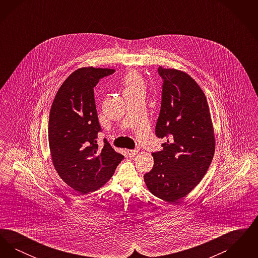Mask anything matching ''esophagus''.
I'll list each match as a JSON object with an SVG mask.
<instances>
[{
  "label": "esophagus",
  "mask_w": 258,
  "mask_h": 258,
  "mask_svg": "<svg viewBox=\"0 0 258 258\" xmlns=\"http://www.w3.org/2000/svg\"><path fill=\"white\" fill-rule=\"evenodd\" d=\"M126 153H127L128 157H135L138 154V151L137 150H127Z\"/></svg>",
  "instance_id": "34e87169"
}]
</instances>
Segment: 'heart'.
<instances>
[{
    "instance_id": "b5f03b06",
    "label": "heart",
    "mask_w": 258,
    "mask_h": 258,
    "mask_svg": "<svg viewBox=\"0 0 258 258\" xmlns=\"http://www.w3.org/2000/svg\"><path fill=\"white\" fill-rule=\"evenodd\" d=\"M146 85L143 78L136 72H132L124 78V92H143L145 93Z\"/></svg>"
}]
</instances>
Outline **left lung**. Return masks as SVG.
Listing matches in <instances>:
<instances>
[{"label":"left lung","instance_id":"8db88e82","mask_svg":"<svg viewBox=\"0 0 258 258\" xmlns=\"http://www.w3.org/2000/svg\"><path fill=\"white\" fill-rule=\"evenodd\" d=\"M158 73L163 83L156 135L168 139L153 153L144 181L155 197L178 203L206 174L216 140L207 98L195 79L175 69L160 67Z\"/></svg>","mask_w":258,"mask_h":258}]
</instances>
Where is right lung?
Segmentation results:
<instances>
[{
	"mask_svg": "<svg viewBox=\"0 0 258 258\" xmlns=\"http://www.w3.org/2000/svg\"><path fill=\"white\" fill-rule=\"evenodd\" d=\"M114 72L93 67L76 70L63 81L51 106L48 141L53 165L61 180L82 195L106 184L123 159L106 139L102 149L97 142L101 128L94 87Z\"/></svg>",
	"mask_w": 258,
	"mask_h": 258,
	"instance_id": "add662e5",
	"label": "right lung"
}]
</instances>
